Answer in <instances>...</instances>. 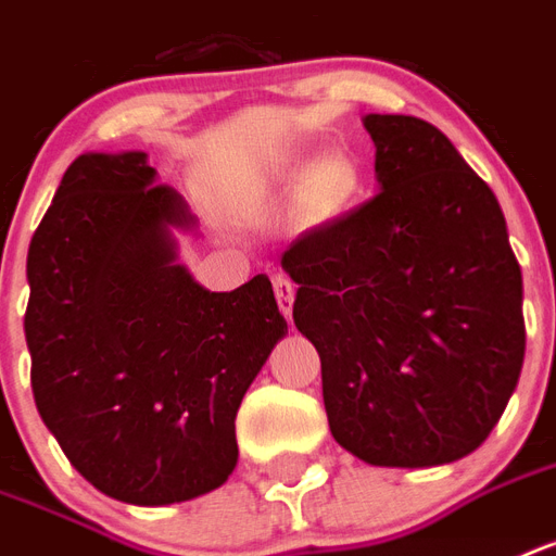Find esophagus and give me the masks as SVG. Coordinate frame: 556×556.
Wrapping results in <instances>:
<instances>
[{
    "label": "esophagus",
    "instance_id": "esophagus-1",
    "mask_svg": "<svg viewBox=\"0 0 556 556\" xmlns=\"http://www.w3.org/2000/svg\"><path fill=\"white\" fill-rule=\"evenodd\" d=\"M274 293H277V305L279 311L291 319V308H293V282L286 277V274H277L274 277Z\"/></svg>",
    "mask_w": 556,
    "mask_h": 556
}]
</instances>
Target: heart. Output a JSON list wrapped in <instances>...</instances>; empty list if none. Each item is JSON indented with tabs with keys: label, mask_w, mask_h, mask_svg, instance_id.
Segmentation results:
<instances>
[{
	"label": "heart",
	"mask_w": 556,
	"mask_h": 556,
	"mask_svg": "<svg viewBox=\"0 0 556 556\" xmlns=\"http://www.w3.org/2000/svg\"><path fill=\"white\" fill-rule=\"evenodd\" d=\"M296 179H305L300 205L302 216L311 225H331L342 219L363 193V168L345 151L325 153L323 160L311 165V170H305L302 162L293 165L288 170V182H296Z\"/></svg>",
	"instance_id": "1"
}]
</instances>
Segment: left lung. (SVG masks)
<instances>
[{"mask_svg": "<svg viewBox=\"0 0 556 556\" xmlns=\"http://www.w3.org/2000/svg\"><path fill=\"white\" fill-rule=\"evenodd\" d=\"M380 193L302 233L282 268L319 354L333 440L388 468L480 448L526 356L522 274L489 185L431 122L368 114Z\"/></svg>", "mask_w": 556, "mask_h": 556, "instance_id": "obj_1", "label": "left lung"}]
</instances>
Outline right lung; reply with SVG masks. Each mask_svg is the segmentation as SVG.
Listing matches in <instances>:
<instances>
[{
	"label": "right lung",
	"instance_id": "right-lung-1",
	"mask_svg": "<svg viewBox=\"0 0 556 556\" xmlns=\"http://www.w3.org/2000/svg\"><path fill=\"white\" fill-rule=\"evenodd\" d=\"M148 153L71 162L28 248L36 408L108 497L170 505L237 466L239 403L288 333L265 274L207 291L176 263L197 219Z\"/></svg>",
	"mask_w": 556,
	"mask_h": 556
}]
</instances>
